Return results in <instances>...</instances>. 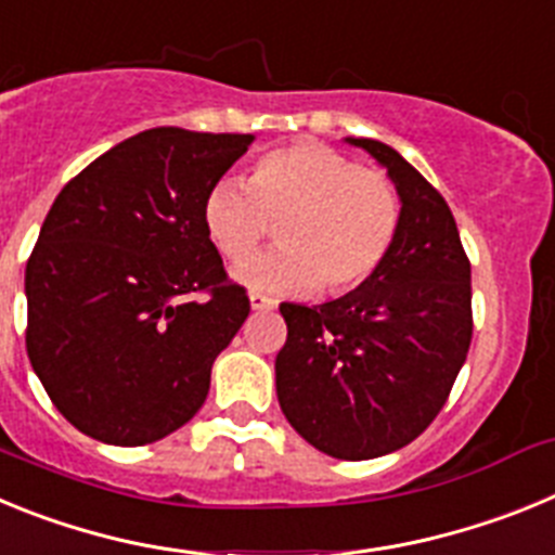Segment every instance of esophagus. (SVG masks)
Here are the masks:
<instances>
[{"instance_id":"1","label":"esophagus","mask_w":555,"mask_h":555,"mask_svg":"<svg viewBox=\"0 0 555 555\" xmlns=\"http://www.w3.org/2000/svg\"><path fill=\"white\" fill-rule=\"evenodd\" d=\"M249 306H253V311H272L278 302L269 300V297H263V294L253 292V294H249Z\"/></svg>"}]
</instances>
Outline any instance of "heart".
<instances>
[{"mask_svg": "<svg viewBox=\"0 0 555 555\" xmlns=\"http://www.w3.org/2000/svg\"><path fill=\"white\" fill-rule=\"evenodd\" d=\"M400 222L403 203L389 175L320 141L263 152L247 183L219 180L203 203L205 233L233 263L279 228L281 250L235 269L244 286L272 294L356 292L384 267Z\"/></svg>", "mask_w": 555, "mask_h": 555, "instance_id": "obj_1", "label": "heart"}]
</instances>
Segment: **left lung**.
Here are the masks:
<instances>
[{"label": "left lung", "instance_id": "1", "mask_svg": "<svg viewBox=\"0 0 555 555\" xmlns=\"http://www.w3.org/2000/svg\"><path fill=\"white\" fill-rule=\"evenodd\" d=\"M386 166L403 222L384 267L325 302H283L274 358L292 428L322 453L377 459L414 442L448 403L473 341L469 258L448 203L391 146L347 139Z\"/></svg>", "mask_w": 555, "mask_h": 555}]
</instances>
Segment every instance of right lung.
<instances>
[{
    "instance_id": "right-lung-1",
    "label": "right lung",
    "mask_w": 555,
    "mask_h": 555,
    "mask_svg": "<svg viewBox=\"0 0 555 555\" xmlns=\"http://www.w3.org/2000/svg\"><path fill=\"white\" fill-rule=\"evenodd\" d=\"M253 135L152 127L68 180L27 261V356L86 436L158 442L203 409L249 313L203 203ZM205 293L203 301H194Z\"/></svg>"
}]
</instances>
